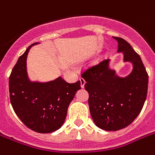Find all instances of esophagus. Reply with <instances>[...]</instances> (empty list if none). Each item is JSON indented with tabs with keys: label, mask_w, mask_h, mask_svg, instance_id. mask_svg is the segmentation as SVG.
<instances>
[{
	"label": "esophagus",
	"mask_w": 155,
	"mask_h": 155,
	"mask_svg": "<svg viewBox=\"0 0 155 155\" xmlns=\"http://www.w3.org/2000/svg\"><path fill=\"white\" fill-rule=\"evenodd\" d=\"M80 85H81V87H84V84H85V80L84 78H80Z\"/></svg>",
	"instance_id": "1"
}]
</instances>
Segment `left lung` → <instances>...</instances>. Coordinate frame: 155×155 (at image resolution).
<instances>
[{
    "label": "left lung",
    "instance_id": "1",
    "mask_svg": "<svg viewBox=\"0 0 155 155\" xmlns=\"http://www.w3.org/2000/svg\"><path fill=\"white\" fill-rule=\"evenodd\" d=\"M113 38L118 43V52L124 53V60L134 64L132 72L127 77H117L108 68L109 59H104L81 75L86 81L92 119L98 127L107 131L130 125L141 113L148 90V74L139 54L125 39Z\"/></svg>",
    "mask_w": 155,
    "mask_h": 155
}]
</instances>
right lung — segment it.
Returning <instances> with one entry per match:
<instances>
[{
    "mask_svg": "<svg viewBox=\"0 0 155 155\" xmlns=\"http://www.w3.org/2000/svg\"><path fill=\"white\" fill-rule=\"evenodd\" d=\"M21 55L8 79L9 98L15 113L25 126L35 132L47 134L63 125L68 106L80 81L69 84L61 77L48 83L30 82L26 73V58L30 47Z\"/></svg>",
    "mask_w": 155,
    "mask_h": 155,
    "instance_id": "right-lung-1",
    "label": "right lung"
}]
</instances>
